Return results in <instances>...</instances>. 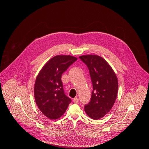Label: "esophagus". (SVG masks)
<instances>
[{
  "label": "esophagus",
  "mask_w": 149,
  "mask_h": 149,
  "mask_svg": "<svg viewBox=\"0 0 149 149\" xmlns=\"http://www.w3.org/2000/svg\"><path fill=\"white\" fill-rule=\"evenodd\" d=\"M73 101H74V103H78V101H79V99L77 98V97H75V98H74V100H73Z\"/></svg>",
  "instance_id": "esophagus-1"
}]
</instances>
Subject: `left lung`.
Here are the masks:
<instances>
[{"label":"left lung","mask_w":149,"mask_h":149,"mask_svg":"<svg viewBox=\"0 0 149 149\" xmlns=\"http://www.w3.org/2000/svg\"><path fill=\"white\" fill-rule=\"evenodd\" d=\"M79 58L89 69L93 87L91 101L85 105V111L92 119L98 120L107 114L115 103L118 88L117 77L101 56L86 55Z\"/></svg>","instance_id":"1"}]
</instances>
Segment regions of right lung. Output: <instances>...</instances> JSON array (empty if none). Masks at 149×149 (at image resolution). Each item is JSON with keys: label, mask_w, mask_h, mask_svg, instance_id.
<instances>
[{"label": "right lung", "mask_w": 149, "mask_h": 149, "mask_svg": "<svg viewBox=\"0 0 149 149\" xmlns=\"http://www.w3.org/2000/svg\"><path fill=\"white\" fill-rule=\"evenodd\" d=\"M77 58L71 55H56L50 59L38 74L34 97L39 109L51 120L60 118L71 100L63 89L61 76Z\"/></svg>", "instance_id": "add662e5"}]
</instances>
